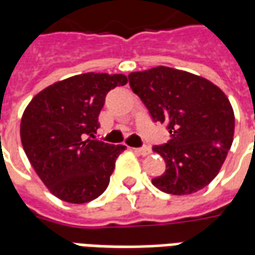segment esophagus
I'll return each instance as SVG.
<instances>
[{
	"label": "esophagus",
	"mask_w": 255,
	"mask_h": 255,
	"mask_svg": "<svg viewBox=\"0 0 255 255\" xmlns=\"http://www.w3.org/2000/svg\"><path fill=\"white\" fill-rule=\"evenodd\" d=\"M133 151L139 155H149L151 153V149L150 147H136V149H133Z\"/></svg>",
	"instance_id": "1"
}]
</instances>
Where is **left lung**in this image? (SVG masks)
Wrapping results in <instances>:
<instances>
[{"mask_svg":"<svg viewBox=\"0 0 255 255\" xmlns=\"http://www.w3.org/2000/svg\"><path fill=\"white\" fill-rule=\"evenodd\" d=\"M128 80L153 120L168 124V143L153 147L166 169L151 183L172 195L206 187L234 140L235 115L224 91L202 76L162 65L131 72Z\"/></svg>","mask_w":255,"mask_h":255,"instance_id":"8db88e82","label":"left lung"}]
</instances>
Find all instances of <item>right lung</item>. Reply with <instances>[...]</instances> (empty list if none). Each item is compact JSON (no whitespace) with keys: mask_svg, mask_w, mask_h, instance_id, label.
I'll use <instances>...</instances> for the list:
<instances>
[{"mask_svg":"<svg viewBox=\"0 0 255 255\" xmlns=\"http://www.w3.org/2000/svg\"><path fill=\"white\" fill-rule=\"evenodd\" d=\"M122 73L87 72L53 83L31 100L20 123L27 158L53 195L86 203L105 191L123 144L94 138L106 94L127 84ZM86 134H90L84 139Z\"/></svg>","mask_w":255,"mask_h":255,"instance_id":"add662e5","label":"right lung"}]
</instances>
